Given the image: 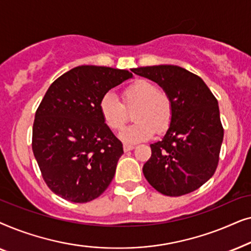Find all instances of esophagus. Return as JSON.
<instances>
[{
    "instance_id": "1",
    "label": "esophagus",
    "mask_w": 251,
    "mask_h": 251,
    "mask_svg": "<svg viewBox=\"0 0 251 251\" xmlns=\"http://www.w3.org/2000/svg\"><path fill=\"white\" fill-rule=\"evenodd\" d=\"M133 149H135V145H130V144H125V145H123V150H125V152L132 151Z\"/></svg>"
}]
</instances>
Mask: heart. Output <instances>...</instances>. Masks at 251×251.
<instances>
[{"mask_svg":"<svg viewBox=\"0 0 251 251\" xmlns=\"http://www.w3.org/2000/svg\"><path fill=\"white\" fill-rule=\"evenodd\" d=\"M122 102L111 92L102 96L99 101V112L106 126L112 130H120L129 119V113L136 123L120 132V138L126 143H139L150 139L154 131L163 132L173 119V104L166 92L147 80H137L122 91Z\"/></svg>","mask_w":251,"mask_h":251,"instance_id":"obj_1","label":"heart"}]
</instances>
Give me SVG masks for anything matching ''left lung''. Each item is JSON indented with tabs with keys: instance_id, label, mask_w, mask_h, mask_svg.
<instances>
[{
	"instance_id": "8db88e82",
	"label": "left lung",
	"mask_w": 251,
	"mask_h": 251,
	"mask_svg": "<svg viewBox=\"0 0 251 251\" xmlns=\"http://www.w3.org/2000/svg\"><path fill=\"white\" fill-rule=\"evenodd\" d=\"M169 96L173 119L160 142L151 144L144 164L147 181L168 197L191 193L214 176L224 138L217 99L203 80L185 68L159 65L133 68Z\"/></svg>"
}]
</instances>
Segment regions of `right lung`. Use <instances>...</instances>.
Returning <instances> with one entry per match:
<instances>
[{
  "label": "right lung",
  "instance_id": "right-lung-1",
  "mask_svg": "<svg viewBox=\"0 0 251 251\" xmlns=\"http://www.w3.org/2000/svg\"><path fill=\"white\" fill-rule=\"evenodd\" d=\"M130 77L126 70L83 65L48 89L35 113L32 149L54 194L84 203L111 184L123 147L102 120L99 101Z\"/></svg>",
  "mask_w": 251,
  "mask_h": 251
}]
</instances>
